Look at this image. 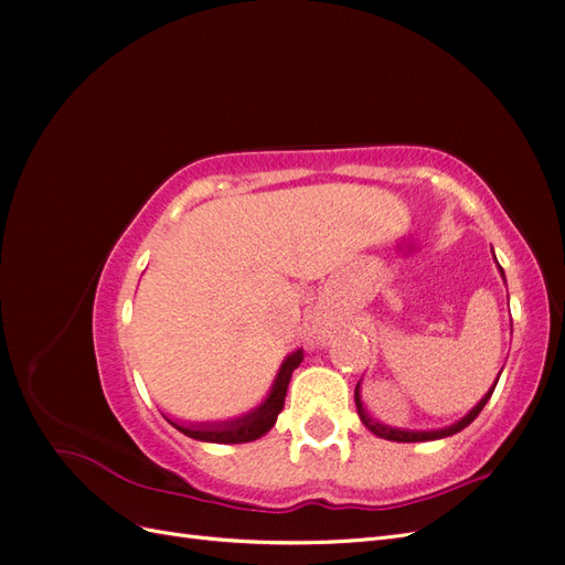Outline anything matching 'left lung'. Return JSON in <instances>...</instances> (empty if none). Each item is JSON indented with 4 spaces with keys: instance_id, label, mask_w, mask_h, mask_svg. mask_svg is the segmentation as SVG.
Here are the masks:
<instances>
[{
    "instance_id": "1",
    "label": "left lung",
    "mask_w": 565,
    "mask_h": 565,
    "mask_svg": "<svg viewBox=\"0 0 565 565\" xmlns=\"http://www.w3.org/2000/svg\"><path fill=\"white\" fill-rule=\"evenodd\" d=\"M502 270V268H500ZM504 276V273H502ZM500 380V377H498ZM494 386H498V382H494ZM494 386L486 393V396L481 398V403H478L471 413L465 417V419H459L457 424H452V426H448V429H440V431H401V429H388V426H382L380 422H372L367 415H365V409H363V405H361V398H358V386H355V407H358V415H361V419H363V424L367 426V429L372 431V434H377L380 438H386V440H398V443H419V440H436V438H446V436H452V434H457V431H461L465 429V426H469L476 417H478V413H481V409L486 407V403L490 401V396H492V391H494Z\"/></svg>"
}]
</instances>
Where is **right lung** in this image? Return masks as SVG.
<instances>
[{
    "mask_svg": "<svg viewBox=\"0 0 565 565\" xmlns=\"http://www.w3.org/2000/svg\"><path fill=\"white\" fill-rule=\"evenodd\" d=\"M303 361V351H295L292 355H287V361L282 363L276 384H273L268 398L254 409V413L233 419V422H221V424H191L183 426L169 419V424L179 429L181 434L191 436L195 440H207V443H249L262 438L273 424H276L280 409L285 405V393L289 386V380H292V372L299 367Z\"/></svg>",
    "mask_w": 565,
    "mask_h": 565,
    "instance_id": "right-lung-1",
    "label": "right lung"
}]
</instances>
